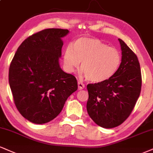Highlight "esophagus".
<instances>
[{
	"mask_svg": "<svg viewBox=\"0 0 153 153\" xmlns=\"http://www.w3.org/2000/svg\"><path fill=\"white\" fill-rule=\"evenodd\" d=\"M78 89L79 90H82L85 88V84L82 83V82L78 81Z\"/></svg>",
	"mask_w": 153,
	"mask_h": 153,
	"instance_id": "obj_1",
	"label": "esophagus"
}]
</instances>
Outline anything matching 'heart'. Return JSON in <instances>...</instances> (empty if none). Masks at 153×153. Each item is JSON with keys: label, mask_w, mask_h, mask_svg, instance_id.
<instances>
[{"label": "heart", "mask_w": 153, "mask_h": 153, "mask_svg": "<svg viewBox=\"0 0 153 153\" xmlns=\"http://www.w3.org/2000/svg\"><path fill=\"white\" fill-rule=\"evenodd\" d=\"M122 55L95 38L82 37L68 45L63 53L65 71L73 73L81 63V75L89 81L101 82L111 78L120 66Z\"/></svg>", "instance_id": "heart-1"}]
</instances>
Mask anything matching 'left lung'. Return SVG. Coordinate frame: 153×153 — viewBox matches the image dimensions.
<instances>
[{"mask_svg": "<svg viewBox=\"0 0 153 153\" xmlns=\"http://www.w3.org/2000/svg\"><path fill=\"white\" fill-rule=\"evenodd\" d=\"M118 40L122 61L117 73L105 81L87 85L88 113L97 126L104 128L118 126L129 117L141 91L137 57L123 40Z\"/></svg>", "mask_w": 153, "mask_h": 153, "instance_id": "8db88e82", "label": "left lung"}]
</instances>
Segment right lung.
<instances>
[{"instance_id":"add662e5","label":"right lung","mask_w":153,"mask_h":153,"mask_svg":"<svg viewBox=\"0 0 153 153\" xmlns=\"http://www.w3.org/2000/svg\"><path fill=\"white\" fill-rule=\"evenodd\" d=\"M68 33L66 29L48 28L29 36L10 63L8 80L15 105L35 124L56 118L68 97L78 89L75 77L65 73L59 64L62 38Z\"/></svg>"}]
</instances>
